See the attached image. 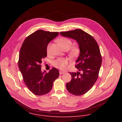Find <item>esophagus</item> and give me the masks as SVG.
Here are the masks:
<instances>
[{"label": "esophagus", "instance_id": "1", "mask_svg": "<svg viewBox=\"0 0 122 122\" xmlns=\"http://www.w3.org/2000/svg\"><path fill=\"white\" fill-rule=\"evenodd\" d=\"M59 73H60V74H64L65 73V72H62V71H59Z\"/></svg>", "mask_w": 122, "mask_h": 122}]
</instances>
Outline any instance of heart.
I'll use <instances>...</instances> for the list:
<instances>
[{"label": "heart", "instance_id": "heart-1", "mask_svg": "<svg viewBox=\"0 0 122 122\" xmlns=\"http://www.w3.org/2000/svg\"><path fill=\"white\" fill-rule=\"evenodd\" d=\"M58 41L61 47L65 50H68L72 46V42L70 39L66 38L61 37L58 40ZM50 44L47 47V52H49ZM80 52V49L77 46H73L71 48L69 51V55L71 57H75ZM68 61L66 58H59L54 62L55 66L59 69L61 70L65 69L66 66L68 64Z\"/></svg>", "mask_w": 122, "mask_h": 122}]
</instances>
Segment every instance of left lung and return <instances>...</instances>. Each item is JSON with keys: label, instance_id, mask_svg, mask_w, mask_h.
Returning <instances> with one entry per match:
<instances>
[{"label": "left lung", "instance_id": "left-lung-1", "mask_svg": "<svg viewBox=\"0 0 122 122\" xmlns=\"http://www.w3.org/2000/svg\"><path fill=\"white\" fill-rule=\"evenodd\" d=\"M60 34L64 37L75 40L80 49L75 66L79 71L77 73H69L72 80L66 83V88L74 95L84 94L91 89L98 78L102 63L98 45L92 36L80 29Z\"/></svg>", "mask_w": 122, "mask_h": 122}]
</instances>
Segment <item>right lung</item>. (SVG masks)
<instances>
[{"instance_id": "right-lung-1", "label": "right lung", "mask_w": 122, "mask_h": 122, "mask_svg": "<svg viewBox=\"0 0 122 122\" xmlns=\"http://www.w3.org/2000/svg\"><path fill=\"white\" fill-rule=\"evenodd\" d=\"M40 30L25 39L19 53L18 66L25 85L36 95L46 94L51 90L53 82L59 75L57 68H52L46 73L41 72V60L47 56L49 42L59 35Z\"/></svg>"}]
</instances>
